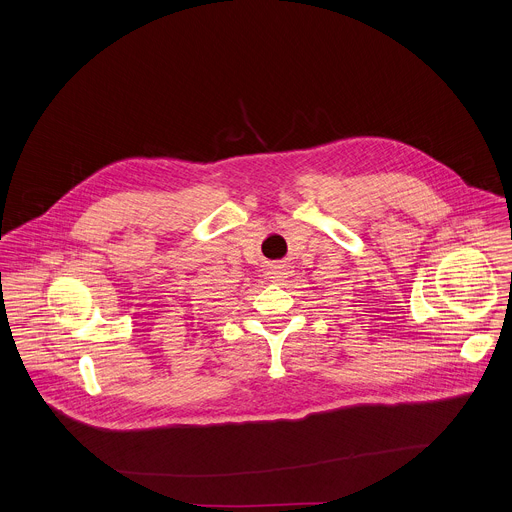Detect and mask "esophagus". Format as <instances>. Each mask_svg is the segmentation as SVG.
Instances as JSON below:
<instances>
[{
  "label": "esophagus",
  "mask_w": 512,
  "mask_h": 512,
  "mask_svg": "<svg viewBox=\"0 0 512 512\" xmlns=\"http://www.w3.org/2000/svg\"><path fill=\"white\" fill-rule=\"evenodd\" d=\"M267 277H269L271 281H281V279H285V277H287V269H285V265H281V263L271 265V267L267 269Z\"/></svg>",
  "instance_id": "obj_1"
}]
</instances>
